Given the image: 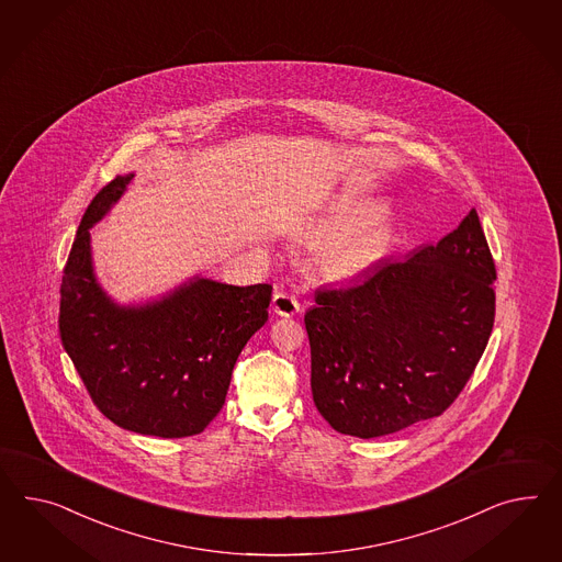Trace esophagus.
Returning <instances> with one entry per match:
<instances>
[{
  "label": "esophagus",
  "mask_w": 562,
  "mask_h": 562,
  "mask_svg": "<svg viewBox=\"0 0 562 562\" xmlns=\"http://www.w3.org/2000/svg\"><path fill=\"white\" fill-rule=\"evenodd\" d=\"M272 311L280 317H294L301 311V303L286 292H276L272 299Z\"/></svg>",
  "instance_id": "1"
}]
</instances>
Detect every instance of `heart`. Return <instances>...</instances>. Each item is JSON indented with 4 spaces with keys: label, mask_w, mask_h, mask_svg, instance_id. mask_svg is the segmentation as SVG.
<instances>
[{
    "label": "heart",
    "mask_w": 562,
    "mask_h": 562,
    "mask_svg": "<svg viewBox=\"0 0 562 562\" xmlns=\"http://www.w3.org/2000/svg\"><path fill=\"white\" fill-rule=\"evenodd\" d=\"M313 237L329 241L321 258L323 270L337 280H351L386 256L393 228L379 202H349L319 218Z\"/></svg>",
    "instance_id": "obj_1"
}]
</instances>
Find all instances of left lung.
<instances>
[{
	"instance_id": "left-lung-1",
	"label": "left lung",
	"mask_w": 562,
	"mask_h": 562,
	"mask_svg": "<svg viewBox=\"0 0 562 562\" xmlns=\"http://www.w3.org/2000/svg\"><path fill=\"white\" fill-rule=\"evenodd\" d=\"M495 280L472 209L436 245L386 259L344 289L317 290L304 325L325 422L370 440L441 415L485 351Z\"/></svg>"
}]
</instances>
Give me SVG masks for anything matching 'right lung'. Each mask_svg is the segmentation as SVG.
I'll return each mask as SVG.
<instances>
[{
    "label": "right lung",
    "mask_w": 562,
    "mask_h": 562,
    "mask_svg": "<svg viewBox=\"0 0 562 562\" xmlns=\"http://www.w3.org/2000/svg\"><path fill=\"white\" fill-rule=\"evenodd\" d=\"M135 173L91 200L63 270L59 331L91 401L122 429L186 438L223 409L235 362L268 321L270 284L233 286L192 276L145 303H116L91 258V227Z\"/></svg>",
    "instance_id": "add662e5"
}]
</instances>
